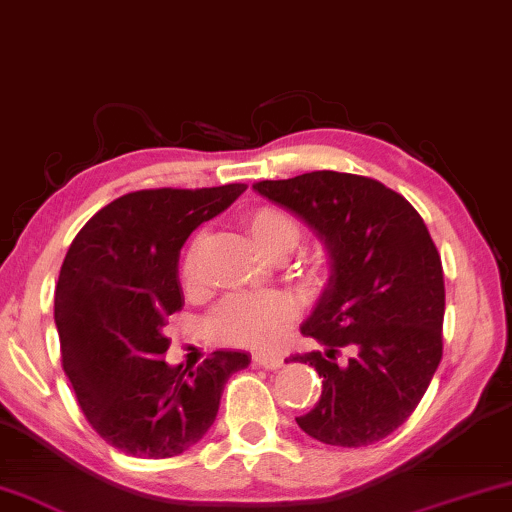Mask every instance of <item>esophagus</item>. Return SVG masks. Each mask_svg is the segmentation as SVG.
Instances as JSON below:
<instances>
[{"mask_svg": "<svg viewBox=\"0 0 512 512\" xmlns=\"http://www.w3.org/2000/svg\"><path fill=\"white\" fill-rule=\"evenodd\" d=\"M254 365L256 367H263V369H279L284 365V360L279 358V355H265V353H254Z\"/></svg>", "mask_w": 512, "mask_h": 512, "instance_id": "esophagus-1", "label": "esophagus"}]
</instances>
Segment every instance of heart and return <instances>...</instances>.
<instances>
[{
    "label": "heart",
    "instance_id": "b5f03b06",
    "mask_svg": "<svg viewBox=\"0 0 512 512\" xmlns=\"http://www.w3.org/2000/svg\"><path fill=\"white\" fill-rule=\"evenodd\" d=\"M251 242L270 258H281L291 251L300 240V224L291 214L272 205L254 207L244 217ZM198 249H201V235L189 244L187 254L182 258L180 277L184 288H196L201 284V268H198ZM302 272L309 281L323 277V263L316 256L302 263ZM298 316V307L291 295L270 291V293H244L231 295L214 309L210 318L212 335L224 344L254 348V351H268L279 342L288 325Z\"/></svg>",
    "mask_w": 512,
    "mask_h": 512
}]
</instances>
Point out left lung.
Returning <instances> with one entry per match:
<instances>
[{
	"mask_svg": "<svg viewBox=\"0 0 512 512\" xmlns=\"http://www.w3.org/2000/svg\"><path fill=\"white\" fill-rule=\"evenodd\" d=\"M254 189L307 221L330 258L302 325L325 351L288 358L309 362L323 390L295 422L328 446H372L416 411L443 355L446 288L432 235L416 207L372 177L314 170Z\"/></svg>",
	"mask_w": 512,
	"mask_h": 512,
	"instance_id": "8db88e82",
	"label": "left lung"
}]
</instances>
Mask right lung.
<instances>
[{
  "mask_svg": "<svg viewBox=\"0 0 512 512\" xmlns=\"http://www.w3.org/2000/svg\"><path fill=\"white\" fill-rule=\"evenodd\" d=\"M244 189L131 191L66 251L55 288L62 367L94 432L131 457H175L201 441L228 376L251 362L240 351H214L196 369L164 360L166 321L184 305L182 244Z\"/></svg>",
  "mask_w": 512,
  "mask_h": 512,
  "instance_id": "obj_1",
  "label": "right lung"
}]
</instances>
